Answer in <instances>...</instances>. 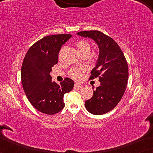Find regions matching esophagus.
Segmentation results:
<instances>
[{"label": "esophagus", "instance_id": "obj_1", "mask_svg": "<svg viewBox=\"0 0 153 153\" xmlns=\"http://www.w3.org/2000/svg\"><path fill=\"white\" fill-rule=\"evenodd\" d=\"M74 87L75 88H83V85L82 84H79V83H75Z\"/></svg>", "mask_w": 153, "mask_h": 153}]
</instances>
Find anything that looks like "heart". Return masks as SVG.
Here are the masks:
<instances>
[{"instance_id":"heart-1","label":"heart","mask_w":153,"mask_h":153,"mask_svg":"<svg viewBox=\"0 0 153 153\" xmlns=\"http://www.w3.org/2000/svg\"><path fill=\"white\" fill-rule=\"evenodd\" d=\"M76 47L77 48L79 53H89L91 51V45L88 42L85 40H79L76 43ZM81 69H73L70 72V76L74 79H79L81 77Z\"/></svg>"}]
</instances>
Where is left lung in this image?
Instances as JSON below:
<instances>
[{
  "label": "left lung",
  "mask_w": 153,
  "mask_h": 153,
  "mask_svg": "<svg viewBox=\"0 0 153 153\" xmlns=\"http://www.w3.org/2000/svg\"><path fill=\"white\" fill-rule=\"evenodd\" d=\"M77 35L93 39L99 47V56L89 79L98 77L100 85L93 91V95L85 102L92 114L102 115L120 101L128 81V65L118 44L99 30L81 31Z\"/></svg>",
  "instance_id": "left-lung-1"
}]
</instances>
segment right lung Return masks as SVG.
I'll use <instances>...</instances> for the list:
<instances>
[{
    "label": "right lung",
    "mask_w": 153,
    "mask_h": 153,
    "mask_svg": "<svg viewBox=\"0 0 153 153\" xmlns=\"http://www.w3.org/2000/svg\"><path fill=\"white\" fill-rule=\"evenodd\" d=\"M71 37L70 34L46 36L31 46L24 57L21 70L23 88L30 104L43 114L60 112L65 106L64 95L74 87L70 78L58 84L50 76L62 46Z\"/></svg>",
    "instance_id": "add662e5"
}]
</instances>
